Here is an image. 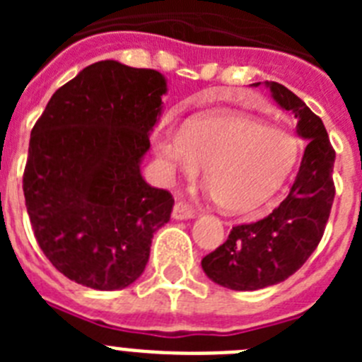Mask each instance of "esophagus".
Listing matches in <instances>:
<instances>
[{
    "instance_id": "obj_1",
    "label": "esophagus",
    "mask_w": 362,
    "mask_h": 362,
    "mask_svg": "<svg viewBox=\"0 0 362 362\" xmlns=\"http://www.w3.org/2000/svg\"><path fill=\"white\" fill-rule=\"evenodd\" d=\"M172 216H174V219H192V217L196 216V212L192 210L190 204L183 203V201H177V203L174 204Z\"/></svg>"
}]
</instances>
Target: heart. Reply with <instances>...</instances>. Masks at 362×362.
<instances>
[{"mask_svg":"<svg viewBox=\"0 0 362 362\" xmlns=\"http://www.w3.org/2000/svg\"><path fill=\"white\" fill-rule=\"evenodd\" d=\"M153 145L168 177H190L203 165L204 183L226 212H248L270 199L297 159L286 130L239 112H203L181 127L163 119Z\"/></svg>","mask_w":362,"mask_h":362,"instance_id":"heart-1","label":"heart"}]
</instances>
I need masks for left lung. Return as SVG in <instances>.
Here are the masks:
<instances>
[{
	"label": "left lung",
	"mask_w": 362,
	"mask_h": 362,
	"mask_svg": "<svg viewBox=\"0 0 362 362\" xmlns=\"http://www.w3.org/2000/svg\"><path fill=\"white\" fill-rule=\"evenodd\" d=\"M264 85L276 103L296 116L297 134L308 145L286 199L263 219L233 226L228 239L201 261L214 283L241 292L283 283L306 263L325 233L335 197V150L321 117L281 83Z\"/></svg>",
	"instance_id": "8db88e82"
}]
</instances>
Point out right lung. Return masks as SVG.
I'll return each mask as SVG.
<instances>
[{
	"label": "right lung",
	"instance_id": "1",
	"mask_svg": "<svg viewBox=\"0 0 362 362\" xmlns=\"http://www.w3.org/2000/svg\"><path fill=\"white\" fill-rule=\"evenodd\" d=\"M166 79L114 59L57 88L30 132L23 194L36 241L70 281L119 290L141 276L170 192L141 175Z\"/></svg>",
	"mask_w": 362,
	"mask_h": 362
}]
</instances>
